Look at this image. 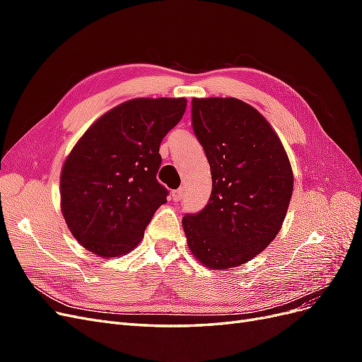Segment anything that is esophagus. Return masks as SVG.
Here are the masks:
<instances>
[{"mask_svg":"<svg viewBox=\"0 0 362 362\" xmlns=\"http://www.w3.org/2000/svg\"><path fill=\"white\" fill-rule=\"evenodd\" d=\"M182 194H184V189H182V187H180V189H177V190H173V192H172V199H173L175 202H178V201L182 199Z\"/></svg>","mask_w":362,"mask_h":362,"instance_id":"obj_1","label":"esophagus"}]
</instances>
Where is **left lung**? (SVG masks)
<instances>
[{
	"instance_id": "left-lung-1",
	"label": "left lung",
	"mask_w": 362,
	"mask_h": 362,
	"mask_svg": "<svg viewBox=\"0 0 362 362\" xmlns=\"http://www.w3.org/2000/svg\"><path fill=\"white\" fill-rule=\"evenodd\" d=\"M192 125L213 190L204 210L182 217L187 245L205 267H237L278 235L293 193L291 164L264 116L237 98H193Z\"/></svg>"
}]
</instances>
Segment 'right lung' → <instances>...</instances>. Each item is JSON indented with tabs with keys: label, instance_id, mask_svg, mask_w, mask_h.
<instances>
[{
	"label": "right lung",
	"instance_id": "obj_1",
	"mask_svg": "<svg viewBox=\"0 0 362 362\" xmlns=\"http://www.w3.org/2000/svg\"><path fill=\"white\" fill-rule=\"evenodd\" d=\"M185 107V98H136L103 115L76 141L62 168L60 205L87 250L119 257L144 238L169 194L157 181L160 144Z\"/></svg>",
	"mask_w": 362,
	"mask_h": 362
}]
</instances>
